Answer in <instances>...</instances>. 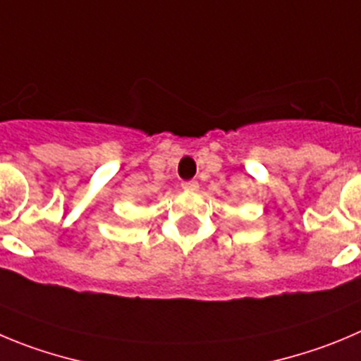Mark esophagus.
<instances>
[{
  "label": "esophagus",
  "mask_w": 361,
  "mask_h": 361,
  "mask_svg": "<svg viewBox=\"0 0 361 361\" xmlns=\"http://www.w3.org/2000/svg\"><path fill=\"white\" fill-rule=\"evenodd\" d=\"M181 187H183L185 190H197V188H200V183H197L196 180H187L181 183Z\"/></svg>",
  "instance_id": "1"
}]
</instances>
